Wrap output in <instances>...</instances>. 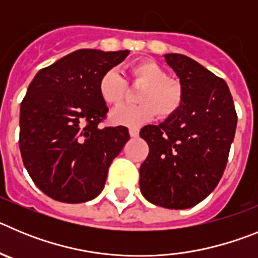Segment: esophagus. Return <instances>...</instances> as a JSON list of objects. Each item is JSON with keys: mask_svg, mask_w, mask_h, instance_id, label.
<instances>
[{"mask_svg": "<svg viewBox=\"0 0 258 258\" xmlns=\"http://www.w3.org/2000/svg\"><path fill=\"white\" fill-rule=\"evenodd\" d=\"M129 134H131V137H133V138H136V137L140 136V129L136 126H131L129 127Z\"/></svg>", "mask_w": 258, "mask_h": 258, "instance_id": "1", "label": "esophagus"}]
</instances>
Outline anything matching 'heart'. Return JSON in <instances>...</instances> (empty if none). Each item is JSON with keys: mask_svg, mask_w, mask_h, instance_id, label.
<instances>
[{"mask_svg": "<svg viewBox=\"0 0 258 258\" xmlns=\"http://www.w3.org/2000/svg\"><path fill=\"white\" fill-rule=\"evenodd\" d=\"M127 74L136 83L143 84L137 94L140 103L121 106L109 113V120L116 125L136 126L149 121L155 115L166 118L178 111L182 104L181 86L168 80L165 71L152 60H141L129 67ZM126 84L116 70L102 75L98 93L108 106H118L124 101Z\"/></svg>", "mask_w": 258, "mask_h": 258, "instance_id": "obj_1", "label": "heart"}]
</instances>
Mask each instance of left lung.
Segmentation results:
<instances>
[{"label": "left lung", "mask_w": 258, "mask_h": 258, "mask_svg": "<svg viewBox=\"0 0 258 258\" xmlns=\"http://www.w3.org/2000/svg\"><path fill=\"white\" fill-rule=\"evenodd\" d=\"M164 59L179 79L182 104L165 121L142 127L150 152L140 168V187L155 206L187 209L220 182L238 117L222 79L182 54Z\"/></svg>", "instance_id": "obj_1"}]
</instances>
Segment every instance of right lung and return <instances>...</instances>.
I'll list each match as a JSON object with an SVG mask.
<instances>
[{"instance_id": "add662e5", "label": "right lung", "mask_w": 258, "mask_h": 258, "mask_svg": "<svg viewBox=\"0 0 258 258\" xmlns=\"http://www.w3.org/2000/svg\"><path fill=\"white\" fill-rule=\"evenodd\" d=\"M127 54L76 50L29 84L20 104V154L32 181L51 199L85 203L103 190L109 165L131 137L125 126L99 125L108 108L98 84Z\"/></svg>"}]
</instances>
